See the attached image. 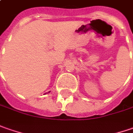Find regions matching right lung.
<instances>
[{
    "mask_svg": "<svg viewBox=\"0 0 133 133\" xmlns=\"http://www.w3.org/2000/svg\"><path fill=\"white\" fill-rule=\"evenodd\" d=\"M48 93H50V91H49V92H48Z\"/></svg>",
    "mask_w": 133,
    "mask_h": 133,
    "instance_id": "1",
    "label": "right lung"
}]
</instances>
